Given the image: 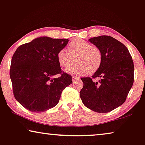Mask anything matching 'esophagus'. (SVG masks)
Instances as JSON below:
<instances>
[{"mask_svg": "<svg viewBox=\"0 0 145 145\" xmlns=\"http://www.w3.org/2000/svg\"><path fill=\"white\" fill-rule=\"evenodd\" d=\"M72 79L73 82H75V81H77V80H79V77H77V76H74V75H73V76H72Z\"/></svg>", "mask_w": 145, "mask_h": 145, "instance_id": "obj_1", "label": "esophagus"}]
</instances>
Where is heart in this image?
<instances>
[{
  "label": "heart",
  "mask_w": 145,
  "mask_h": 145,
  "mask_svg": "<svg viewBox=\"0 0 145 145\" xmlns=\"http://www.w3.org/2000/svg\"><path fill=\"white\" fill-rule=\"evenodd\" d=\"M68 51L62 49L57 57L60 66L68 68L74 62L76 64L66 70L72 74H93L99 70L102 62V53L100 48L81 39H75L68 45Z\"/></svg>",
  "instance_id": "b5f03b06"
}]
</instances>
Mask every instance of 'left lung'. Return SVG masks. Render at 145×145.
Returning a JSON list of instances; mask_svg holds the SVG:
<instances>
[{"instance_id":"1","label":"left lung","mask_w":145,"mask_h":145,"mask_svg":"<svg viewBox=\"0 0 145 145\" xmlns=\"http://www.w3.org/2000/svg\"><path fill=\"white\" fill-rule=\"evenodd\" d=\"M88 40L100 49L102 62L92 78H81L83 87L80 97L88 109L108 113L126 101L134 79L133 62L128 48L111 36H100ZM96 78L98 82L95 81Z\"/></svg>"}]
</instances>
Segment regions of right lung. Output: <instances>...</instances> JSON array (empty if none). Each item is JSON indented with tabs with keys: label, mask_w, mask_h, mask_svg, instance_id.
Masks as SVG:
<instances>
[{
	"label": "right lung",
	"mask_w": 145,
	"mask_h": 145,
	"mask_svg": "<svg viewBox=\"0 0 145 145\" xmlns=\"http://www.w3.org/2000/svg\"><path fill=\"white\" fill-rule=\"evenodd\" d=\"M68 41L43 36L16 49L10 76L15 98L25 109L42 113L53 108L63 90L72 83V76L62 72L57 57ZM58 74L59 77L54 78Z\"/></svg>",
	"instance_id": "add662e5"
}]
</instances>
